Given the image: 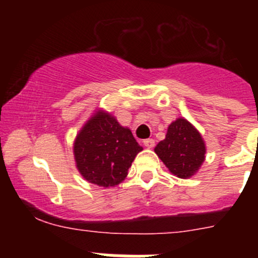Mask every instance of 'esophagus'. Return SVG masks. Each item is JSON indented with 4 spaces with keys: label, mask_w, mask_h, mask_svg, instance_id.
<instances>
[{
    "label": "esophagus",
    "mask_w": 258,
    "mask_h": 258,
    "mask_svg": "<svg viewBox=\"0 0 258 258\" xmlns=\"http://www.w3.org/2000/svg\"><path fill=\"white\" fill-rule=\"evenodd\" d=\"M143 144H144V147L149 148V149H150V148H154V146H155V141H154V139H152V138L144 139Z\"/></svg>",
    "instance_id": "34e87169"
}]
</instances>
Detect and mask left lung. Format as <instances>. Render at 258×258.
Masks as SVG:
<instances>
[{"instance_id":"obj_1","label":"left lung","mask_w":258,"mask_h":258,"mask_svg":"<svg viewBox=\"0 0 258 258\" xmlns=\"http://www.w3.org/2000/svg\"><path fill=\"white\" fill-rule=\"evenodd\" d=\"M154 152L173 176L186 179L197 174L205 161L206 144L195 126L178 117L171 122L165 139Z\"/></svg>"}]
</instances>
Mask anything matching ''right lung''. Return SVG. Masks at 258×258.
Instances as JSON below:
<instances>
[{
	"label": "right lung",
	"mask_w": 258,
	"mask_h": 258,
	"mask_svg": "<svg viewBox=\"0 0 258 258\" xmlns=\"http://www.w3.org/2000/svg\"><path fill=\"white\" fill-rule=\"evenodd\" d=\"M76 168L92 184L103 188L123 182L133 160L143 150L131 130L104 109H97L74 141Z\"/></svg>",
	"instance_id": "add662e5"
}]
</instances>
